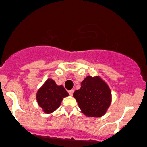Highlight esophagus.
<instances>
[{
  "label": "esophagus",
  "instance_id": "obj_1",
  "mask_svg": "<svg viewBox=\"0 0 147 147\" xmlns=\"http://www.w3.org/2000/svg\"><path fill=\"white\" fill-rule=\"evenodd\" d=\"M68 92H69V95H71V96H72V94H73V93H74V90H69V91H68Z\"/></svg>",
  "mask_w": 147,
  "mask_h": 147
}]
</instances>
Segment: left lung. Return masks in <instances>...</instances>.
<instances>
[{
	"label": "left lung",
	"mask_w": 147,
	"mask_h": 147,
	"mask_svg": "<svg viewBox=\"0 0 147 147\" xmlns=\"http://www.w3.org/2000/svg\"><path fill=\"white\" fill-rule=\"evenodd\" d=\"M82 113L88 117H101L112 103V92L100 76L86 77L73 94Z\"/></svg>",
	"instance_id": "1"
}]
</instances>
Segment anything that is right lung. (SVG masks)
Instances as JSON below:
<instances>
[{
  "label": "right lung",
  "instance_id": "obj_1",
  "mask_svg": "<svg viewBox=\"0 0 147 147\" xmlns=\"http://www.w3.org/2000/svg\"><path fill=\"white\" fill-rule=\"evenodd\" d=\"M69 96L63 85H57L52 78H48L38 89L36 100L45 114L55 112L61 105L65 97Z\"/></svg>",
  "mask_w": 147,
  "mask_h": 147
}]
</instances>
